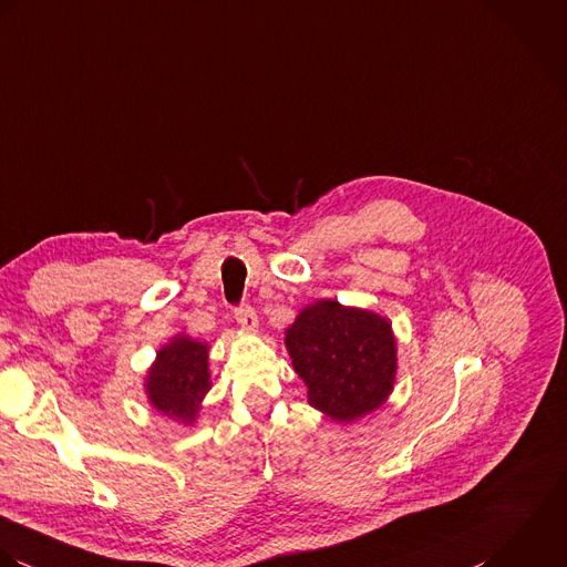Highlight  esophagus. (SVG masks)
<instances>
[{"label":"esophagus","instance_id":"obj_1","mask_svg":"<svg viewBox=\"0 0 567 567\" xmlns=\"http://www.w3.org/2000/svg\"><path fill=\"white\" fill-rule=\"evenodd\" d=\"M234 318H236V322L245 329V331H256L258 329V318H256V311H254V307L251 305H238L236 309H234Z\"/></svg>","mask_w":567,"mask_h":567}]
</instances>
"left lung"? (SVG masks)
I'll return each mask as SVG.
<instances>
[{
	"label": "left lung",
	"mask_w": 567,
	"mask_h": 567,
	"mask_svg": "<svg viewBox=\"0 0 567 567\" xmlns=\"http://www.w3.org/2000/svg\"><path fill=\"white\" fill-rule=\"evenodd\" d=\"M285 343L309 388V403L336 421L377 410L392 392L396 341L377 313L318 300L287 329Z\"/></svg>",
	"instance_id": "1"
}]
</instances>
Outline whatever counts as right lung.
Listing matches in <instances>:
<instances>
[{"mask_svg": "<svg viewBox=\"0 0 567 567\" xmlns=\"http://www.w3.org/2000/svg\"><path fill=\"white\" fill-rule=\"evenodd\" d=\"M208 390V343L182 336L157 352L146 379V394L162 414L193 423Z\"/></svg>", "mask_w": 567, "mask_h": 567, "instance_id": "1", "label": "right lung"}]
</instances>
